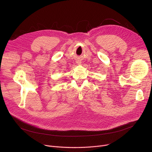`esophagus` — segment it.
Returning a JSON list of instances; mask_svg holds the SVG:
<instances>
[{
	"mask_svg": "<svg viewBox=\"0 0 152 152\" xmlns=\"http://www.w3.org/2000/svg\"><path fill=\"white\" fill-rule=\"evenodd\" d=\"M77 62V63H79H79H80V62Z\"/></svg>",
	"mask_w": 152,
	"mask_h": 152,
	"instance_id": "34e87169",
	"label": "esophagus"
}]
</instances>
